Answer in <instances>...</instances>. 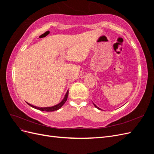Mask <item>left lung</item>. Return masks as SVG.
<instances>
[{
    "instance_id": "obj_1",
    "label": "left lung",
    "mask_w": 154,
    "mask_h": 154,
    "mask_svg": "<svg viewBox=\"0 0 154 154\" xmlns=\"http://www.w3.org/2000/svg\"><path fill=\"white\" fill-rule=\"evenodd\" d=\"M93 104H94V106L96 107V108H97V109H99V110H101V109H100V108H99V107H97V106H96V105H95L94 103H93Z\"/></svg>"
}]
</instances>
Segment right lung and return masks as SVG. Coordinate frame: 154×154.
<instances>
[{"label":"right lung","instance_id":"add662e5","mask_svg":"<svg viewBox=\"0 0 154 154\" xmlns=\"http://www.w3.org/2000/svg\"><path fill=\"white\" fill-rule=\"evenodd\" d=\"M68 95H69V90L67 91L66 95H65L63 99L62 100V101L60 102V103H59L58 104L56 105H54V106H48V107H38V106H34L32 105H31L30 103H27V104H28L29 106H31V107H32V108L34 109H38V110H40L41 111H45V112H53V111H55V110H57L58 109H60L61 107L63 105V104L66 103V101H67V97H68Z\"/></svg>","mask_w":154,"mask_h":154}]
</instances>
